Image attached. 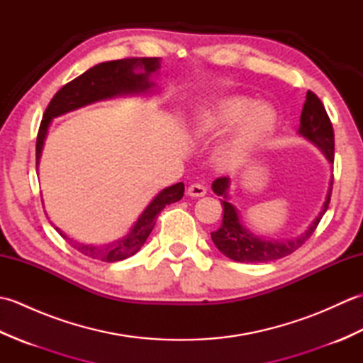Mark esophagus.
I'll use <instances>...</instances> for the list:
<instances>
[{"label": "esophagus", "mask_w": 363, "mask_h": 363, "mask_svg": "<svg viewBox=\"0 0 363 363\" xmlns=\"http://www.w3.org/2000/svg\"><path fill=\"white\" fill-rule=\"evenodd\" d=\"M187 194H189L190 196L199 198V196H204V195L207 194V189H206L204 184H201V182H195V184H191V186H189Z\"/></svg>", "instance_id": "obj_1"}]
</instances>
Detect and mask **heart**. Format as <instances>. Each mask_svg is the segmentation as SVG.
Returning <instances> with one entry per match:
<instances>
[{"mask_svg":"<svg viewBox=\"0 0 363 363\" xmlns=\"http://www.w3.org/2000/svg\"><path fill=\"white\" fill-rule=\"evenodd\" d=\"M251 105L250 99L230 96L196 113L195 129L198 134H218L235 125L220 148L225 162L240 160L274 125L276 112L272 106L256 104L251 108Z\"/></svg>","mask_w":363,"mask_h":363,"instance_id":"heart-1","label":"heart"}]
</instances>
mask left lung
<instances>
[{
    "label": "left lung",
    "mask_w": 363,
    "mask_h": 363,
    "mask_svg": "<svg viewBox=\"0 0 363 363\" xmlns=\"http://www.w3.org/2000/svg\"><path fill=\"white\" fill-rule=\"evenodd\" d=\"M298 133L299 135H303L307 140L312 142L315 146H318L330 164H334L333 123L329 120V115L325 106H323L321 99L311 90L306 95V103L303 106V112H301ZM229 184V177H218L212 184V190L215 194L223 196V199H220L223 206V223L220 229L215 230V233H211V235L218 251L225 254L226 257L235 262H243V264H259V262H272L282 259L293 251H296L299 246H303L307 238L313 234V230L317 229L323 215L328 211L330 191H333V179H330L323 209L304 234L293 238V240L277 242L265 240V238L254 235L250 229H246L242 225L237 209L228 201Z\"/></svg>",
    "instance_id": "left-lung-1"
}]
</instances>
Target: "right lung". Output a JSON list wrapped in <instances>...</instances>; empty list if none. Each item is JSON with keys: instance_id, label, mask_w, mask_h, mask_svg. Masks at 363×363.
Listing matches in <instances>:
<instances>
[{"instance_id": "add662e5", "label": "right lung", "mask_w": 363, "mask_h": 363, "mask_svg": "<svg viewBox=\"0 0 363 363\" xmlns=\"http://www.w3.org/2000/svg\"><path fill=\"white\" fill-rule=\"evenodd\" d=\"M160 68V57H128L120 60H111L89 68L72 82L65 84L56 95L52 96L48 107L43 113V118L38 128L37 145H35V164L42 156L43 143L46 133H48L50 123L54 117L78 109L99 99L113 98L117 95L128 94H143L151 89L154 84L150 81V76ZM184 196V184L177 182L172 187H167L146 206L135 225L129 229V233L112 243L94 246L84 245L67 237L62 230L54 226V229L70 243L74 250L82 252L84 256L101 260V262H117L128 259L142 248L146 238L156 225L157 215L164 211L167 204L179 201Z\"/></svg>"}]
</instances>
